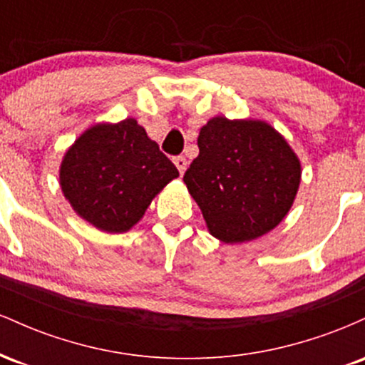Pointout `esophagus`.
Masks as SVG:
<instances>
[{
  "mask_svg": "<svg viewBox=\"0 0 365 365\" xmlns=\"http://www.w3.org/2000/svg\"><path fill=\"white\" fill-rule=\"evenodd\" d=\"M173 163H175V166H177V168H178L180 175H183V173H185V170H187V165H188L185 158H183V156H178V158H175V159H173Z\"/></svg>",
  "mask_w": 365,
  "mask_h": 365,
  "instance_id": "1",
  "label": "esophagus"
}]
</instances>
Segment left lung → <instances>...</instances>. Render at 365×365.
Returning a JSON list of instances; mask_svg holds the SVG:
<instances>
[{
    "mask_svg": "<svg viewBox=\"0 0 365 365\" xmlns=\"http://www.w3.org/2000/svg\"><path fill=\"white\" fill-rule=\"evenodd\" d=\"M197 145L183 182L212 237L245 244L282 223L295 202L302 165L273 125L212 116Z\"/></svg>",
    "mask_w": 365,
    "mask_h": 365,
    "instance_id": "obj_1",
    "label": "left lung"
}]
</instances>
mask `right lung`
Instances as JSON below:
<instances>
[{"instance_id":"obj_1","label":"right lung","mask_w":365,"mask_h":365,"mask_svg":"<svg viewBox=\"0 0 365 365\" xmlns=\"http://www.w3.org/2000/svg\"><path fill=\"white\" fill-rule=\"evenodd\" d=\"M178 170L135 118L103 121L83 130L60 165L63 197L83 221L106 233H125Z\"/></svg>"}]
</instances>
